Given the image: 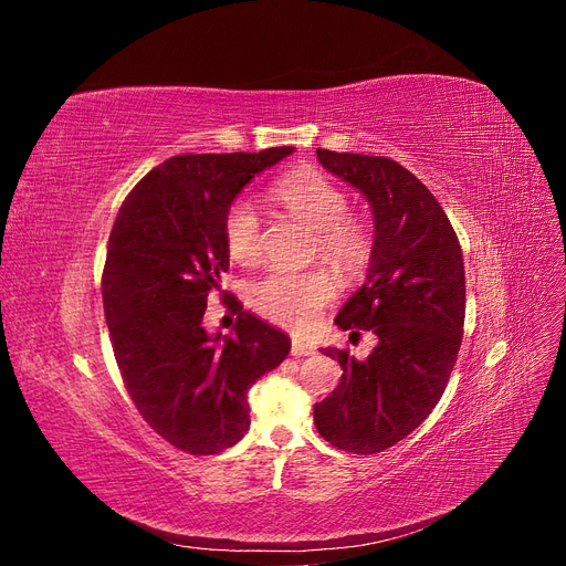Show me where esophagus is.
<instances>
[{"label":"esophagus","instance_id":"34e87169","mask_svg":"<svg viewBox=\"0 0 566 566\" xmlns=\"http://www.w3.org/2000/svg\"><path fill=\"white\" fill-rule=\"evenodd\" d=\"M290 352H293V356H312L316 349L312 342H306L302 337H293V347H290Z\"/></svg>","mask_w":566,"mask_h":566}]
</instances>
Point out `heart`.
<instances>
[{
    "mask_svg": "<svg viewBox=\"0 0 566 566\" xmlns=\"http://www.w3.org/2000/svg\"><path fill=\"white\" fill-rule=\"evenodd\" d=\"M287 212H293L318 231V252L339 271H361L370 254V238L361 224L345 219L349 198L331 179L300 169L287 175L273 188ZM224 243L235 264L252 266L262 256V219L248 198H238L224 214ZM337 293V281L328 269L314 266L306 271H271L248 287V302L256 314L285 325V328H310L318 312Z\"/></svg>",
    "mask_w": 566,
    "mask_h": 566,
    "instance_id": "b5f03b06",
    "label": "heart"
}]
</instances>
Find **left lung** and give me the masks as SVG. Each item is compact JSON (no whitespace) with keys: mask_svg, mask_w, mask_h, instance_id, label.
Wrapping results in <instances>:
<instances>
[{"mask_svg":"<svg viewBox=\"0 0 566 566\" xmlns=\"http://www.w3.org/2000/svg\"><path fill=\"white\" fill-rule=\"evenodd\" d=\"M318 163L361 193L373 212L364 285L342 306V331H373L358 361L325 347L339 385L314 406L318 434L352 453H380L432 413L455 366L465 325V266L451 221L427 186L380 156L316 148Z\"/></svg>","mask_w":566,"mask_h":566,"instance_id":"left-lung-1","label":"left lung"}]
</instances>
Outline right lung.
Instances as JSON below:
<instances>
[{"mask_svg": "<svg viewBox=\"0 0 566 566\" xmlns=\"http://www.w3.org/2000/svg\"><path fill=\"white\" fill-rule=\"evenodd\" d=\"M293 150L169 158L134 186L113 224L104 310L119 375L153 430L191 455L243 439L248 389L290 352L283 331L243 306L229 335L205 331L202 316L229 271V205Z\"/></svg>", "mask_w": 566, "mask_h": 566, "instance_id": "obj_1", "label": "right lung"}]
</instances>
